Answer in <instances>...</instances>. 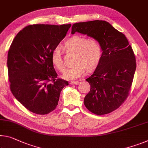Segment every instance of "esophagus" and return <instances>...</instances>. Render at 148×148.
Wrapping results in <instances>:
<instances>
[{
    "label": "esophagus",
    "mask_w": 148,
    "mask_h": 148,
    "mask_svg": "<svg viewBox=\"0 0 148 148\" xmlns=\"http://www.w3.org/2000/svg\"><path fill=\"white\" fill-rule=\"evenodd\" d=\"M70 85H78L79 84V82L78 81H71L69 83Z\"/></svg>",
    "instance_id": "obj_1"
}]
</instances>
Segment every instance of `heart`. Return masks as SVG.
<instances>
[{"label": "heart", "mask_w": 148, "mask_h": 148, "mask_svg": "<svg viewBox=\"0 0 148 148\" xmlns=\"http://www.w3.org/2000/svg\"><path fill=\"white\" fill-rule=\"evenodd\" d=\"M66 53H74L71 69L64 74V78L74 79L80 77L86 72H93L99 65L103 56L102 47L99 42L94 39H88L81 36H74L63 43ZM51 62L60 72L64 71L61 51L55 49L51 54Z\"/></svg>", "instance_id": "heart-1"}]
</instances>
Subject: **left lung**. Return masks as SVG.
I'll return each instance as SVG.
<instances>
[{
  "mask_svg": "<svg viewBox=\"0 0 148 148\" xmlns=\"http://www.w3.org/2000/svg\"><path fill=\"white\" fill-rule=\"evenodd\" d=\"M76 32L97 40L103 50L99 65L86 79L90 84V91L84 98V105L97 115L109 113L128 96L136 69L132 47L125 35L106 21L74 23L71 33Z\"/></svg>",
  "mask_w": 148,
  "mask_h": 148,
  "instance_id": "obj_1",
  "label": "left lung"
}]
</instances>
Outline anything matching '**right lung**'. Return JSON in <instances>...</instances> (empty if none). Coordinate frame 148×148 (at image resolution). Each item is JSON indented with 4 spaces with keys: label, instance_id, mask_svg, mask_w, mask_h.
I'll return each instance as SVG.
<instances>
[{
    "label": "right lung",
    "instance_id": "obj_1",
    "mask_svg": "<svg viewBox=\"0 0 148 148\" xmlns=\"http://www.w3.org/2000/svg\"><path fill=\"white\" fill-rule=\"evenodd\" d=\"M71 24L27 25L16 35L8 53L10 88L15 98L37 114L55 109L69 82L57 78L51 54Z\"/></svg>",
    "mask_w": 148,
    "mask_h": 148
}]
</instances>
